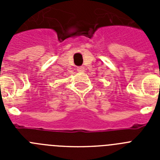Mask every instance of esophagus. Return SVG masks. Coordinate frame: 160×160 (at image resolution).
<instances>
[{"label": "esophagus", "instance_id": "1", "mask_svg": "<svg viewBox=\"0 0 160 160\" xmlns=\"http://www.w3.org/2000/svg\"><path fill=\"white\" fill-rule=\"evenodd\" d=\"M77 70L78 72H80V73H82V72H84L85 71L84 66H78V67L77 68Z\"/></svg>", "mask_w": 160, "mask_h": 160}]
</instances>
